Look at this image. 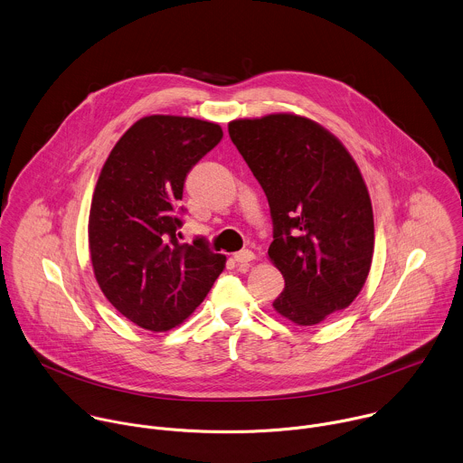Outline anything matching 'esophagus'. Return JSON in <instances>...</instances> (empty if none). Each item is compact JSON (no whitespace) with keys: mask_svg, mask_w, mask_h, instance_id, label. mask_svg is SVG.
Instances as JSON below:
<instances>
[{"mask_svg":"<svg viewBox=\"0 0 463 463\" xmlns=\"http://www.w3.org/2000/svg\"><path fill=\"white\" fill-rule=\"evenodd\" d=\"M234 261L236 263H241V265H245V263H250L256 256H254V252L252 250H249V249H245V250H240V252H236L234 256Z\"/></svg>","mask_w":463,"mask_h":463,"instance_id":"1","label":"esophagus"}]
</instances>
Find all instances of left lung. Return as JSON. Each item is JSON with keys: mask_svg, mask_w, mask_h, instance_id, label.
<instances>
[{"mask_svg": "<svg viewBox=\"0 0 463 463\" xmlns=\"http://www.w3.org/2000/svg\"><path fill=\"white\" fill-rule=\"evenodd\" d=\"M229 135L269 200V258L285 278L276 312L312 326L350 307L372 267L375 227L368 187L348 149L294 113L238 118Z\"/></svg>", "mask_w": 463, "mask_h": 463, "instance_id": "obj_1", "label": "left lung"}]
</instances>
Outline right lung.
<instances>
[{
    "label": "right lung",
    "instance_id": "right-lung-1",
    "mask_svg": "<svg viewBox=\"0 0 463 463\" xmlns=\"http://www.w3.org/2000/svg\"><path fill=\"white\" fill-rule=\"evenodd\" d=\"M223 137L176 115L137 120L106 158L88 220L90 258L106 299L131 323L165 332L205 299L227 258L198 238L180 243L178 202L193 165Z\"/></svg>",
    "mask_w": 463,
    "mask_h": 463
}]
</instances>
